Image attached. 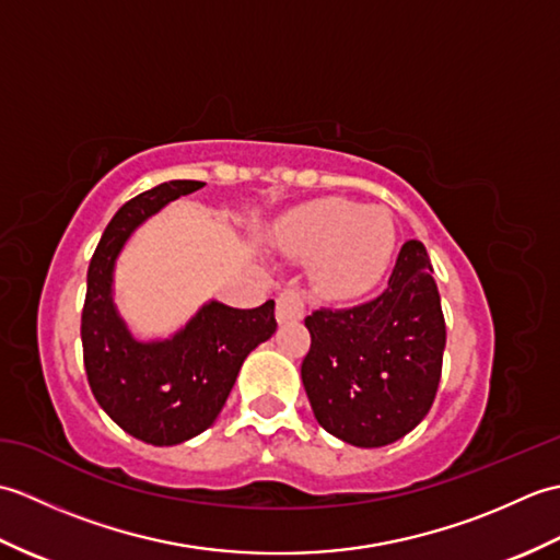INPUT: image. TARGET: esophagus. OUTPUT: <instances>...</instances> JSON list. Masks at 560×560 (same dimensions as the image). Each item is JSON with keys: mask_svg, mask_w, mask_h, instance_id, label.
<instances>
[{"mask_svg": "<svg viewBox=\"0 0 560 560\" xmlns=\"http://www.w3.org/2000/svg\"><path fill=\"white\" fill-rule=\"evenodd\" d=\"M305 311H307V293L303 289H287L277 299L279 323H295V319H303Z\"/></svg>", "mask_w": 560, "mask_h": 560, "instance_id": "34e87169", "label": "esophagus"}]
</instances>
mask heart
<instances>
[{"mask_svg": "<svg viewBox=\"0 0 560 560\" xmlns=\"http://www.w3.org/2000/svg\"><path fill=\"white\" fill-rule=\"evenodd\" d=\"M279 243L293 257L313 259L317 291L335 301L355 299L385 277L395 255L397 225L389 209L323 197L289 211Z\"/></svg>", "mask_w": 560, "mask_h": 560, "instance_id": "b5f03b06", "label": "heart"}]
</instances>
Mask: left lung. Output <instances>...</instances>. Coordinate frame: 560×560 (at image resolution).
Listing matches in <instances>:
<instances>
[{
    "instance_id": "8db88e82",
    "label": "left lung",
    "mask_w": 560,
    "mask_h": 560,
    "mask_svg": "<svg viewBox=\"0 0 560 560\" xmlns=\"http://www.w3.org/2000/svg\"><path fill=\"white\" fill-rule=\"evenodd\" d=\"M423 243L399 249L377 299L305 317L311 351L301 377L317 423L355 447L404 438L433 407L445 317Z\"/></svg>"
}]
</instances>
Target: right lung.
<instances>
[{
    "label": "right lung",
    "mask_w": 560,
    "mask_h": 560,
    "mask_svg": "<svg viewBox=\"0 0 560 560\" xmlns=\"http://www.w3.org/2000/svg\"><path fill=\"white\" fill-rule=\"evenodd\" d=\"M205 183L171 180L129 199L103 231L86 277L81 313L83 365L93 397L110 419L151 445H177L217 421L247 353L277 331L273 301L237 311L201 305L163 341H139L113 303L115 259L141 223Z\"/></svg>",
    "instance_id": "right-lung-1"
}]
</instances>
